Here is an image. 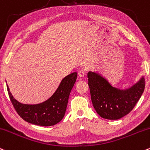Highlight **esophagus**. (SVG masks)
Returning <instances> with one entry per match:
<instances>
[{
	"label": "esophagus",
	"instance_id": "1",
	"mask_svg": "<svg viewBox=\"0 0 150 150\" xmlns=\"http://www.w3.org/2000/svg\"><path fill=\"white\" fill-rule=\"evenodd\" d=\"M78 75H79V76L81 77V78H83V77L85 76V70H84V69H80L78 72Z\"/></svg>",
	"mask_w": 150,
	"mask_h": 150
}]
</instances>
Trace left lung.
<instances>
[{
    "mask_svg": "<svg viewBox=\"0 0 150 150\" xmlns=\"http://www.w3.org/2000/svg\"><path fill=\"white\" fill-rule=\"evenodd\" d=\"M88 85L93 107L101 117L118 120L132 110L145 87L144 78L127 90L112 86L106 79L94 72L88 73Z\"/></svg>",
    "mask_w": 150,
    "mask_h": 150,
    "instance_id": "1",
    "label": "left lung"
}]
</instances>
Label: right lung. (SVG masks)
<instances>
[{"label": "right lung", "mask_w": 150, "mask_h": 150, "mask_svg": "<svg viewBox=\"0 0 150 150\" xmlns=\"http://www.w3.org/2000/svg\"><path fill=\"white\" fill-rule=\"evenodd\" d=\"M77 77V72H72L62 79L55 93L40 104L26 105L19 103L13 98L7 85L8 95L16 111L25 121L40 126L55 125L62 120L65 115L69 95Z\"/></svg>", "instance_id": "right-lung-1"}]
</instances>
